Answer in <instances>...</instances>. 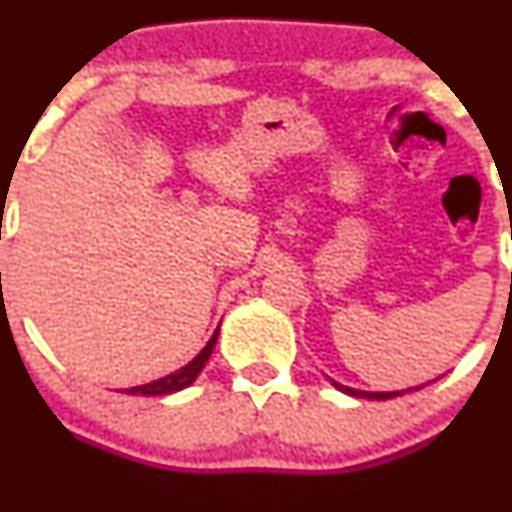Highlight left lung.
Wrapping results in <instances>:
<instances>
[{
  "label": "left lung",
  "instance_id": "obj_1",
  "mask_svg": "<svg viewBox=\"0 0 512 512\" xmlns=\"http://www.w3.org/2000/svg\"><path fill=\"white\" fill-rule=\"evenodd\" d=\"M334 386H337L339 391H344V394H349V396H359V399H371V401H384V399H394V396H401V391H356V389H349V386H342V384H337V381H332ZM416 389H421V386H416ZM411 391V389H409Z\"/></svg>",
  "mask_w": 512,
  "mask_h": 512
}]
</instances>
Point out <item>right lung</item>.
<instances>
[{
  "label": "right lung",
  "mask_w": 512,
  "mask_h": 512,
  "mask_svg": "<svg viewBox=\"0 0 512 512\" xmlns=\"http://www.w3.org/2000/svg\"><path fill=\"white\" fill-rule=\"evenodd\" d=\"M215 342H218V329H215V334L210 337V342L205 344L203 352L195 356V359L190 361L188 366H183V369H178V371H173V374L163 376V379L151 381V384L133 386V389H126V391H128V394H133V396H165V394H173V391L185 389V386H190L195 379H198V374L203 371L205 361H208L210 354H213Z\"/></svg>",
  "instance_id": "add662e5"
}]
</instances>
